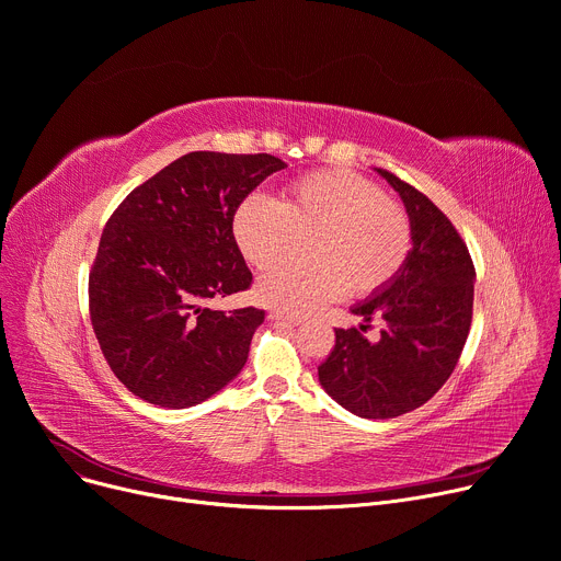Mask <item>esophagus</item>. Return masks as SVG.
I'll use <instances>...</instances> for the list:
<instances>
[{"instance_id": "1", "label": "esophagus", "mask_w": 561, "mask_h": 561, "mask_svg": "<svg viewBox=\"0 0 561 561\" xmlns=\"http://www.w3.org/2000/svg\"><path fill=\"white\" fill-rule=\"evenodd\" d=\"M270 319H272V321H278V323H291V325H296V323H301V321H304V317H301V314L283 312V310H272V312H270Z\"/></svg>"}]
</instances>
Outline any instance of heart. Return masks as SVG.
<instances>
[{
	"label": "heart",
	"instance_id": "b5f03b06",
	"mask_svg": "<svg viewBox=\"0 0 561 561\" xmlns=\"http://www.w3.org/2000/svg\"><path fill=\"white\" fill-rule=\"evenodd\" d=\"M233 240L253 267L298 250L310 256L277 263L260 276L262 304L304 312L340 291L369 296L397 280L414 244L408 210L351 170H317L289 181L278 199L249 194L236 208Z\"/></svg>",
	"mask_w": 561,
	"mask_h": 561
}]
</instances>
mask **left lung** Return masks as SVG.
Instances as JSON below:
<instances>
[{"label":"left lung","instance_id":"1","mask_svg":"<svg viewBox=\"0 0 561 561\" xmlns=\"http://www.w3.org/2000/svg\"><path fill=\"white\" fill-rule=\"evenodd\" d=\"M401 194L414 247L391 285L357 304L359 328H335V346L319 365V382L362 419H393L431 401L455 371L473 319L476 267L453 221L423 192L378 170ZM381 323L378 341L364 333Z\"/></svg>","mask_w":561,"mask_h":561}]
</instances>
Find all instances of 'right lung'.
I'll return each instance as SVG.
<instances>
[{
	"label": "right lung",
	"mask_w": 561,
	"mask_h": 561,
	"mask_svg": "<svg viewBox=\"0 0 561 561\" xmlns=\"http://www.w3.org/2000/svg\"><path fill=\"white\" fill-rule=\"evenodd\" d=\"M285 162L192 151L111 215L88 278L90 321L111 371L138 399L192 408L233 380L265 310H213L253 283L233 240L236 208Z\"/></svg>",
	"instance_id": "obj_1"
}]
</instances>
